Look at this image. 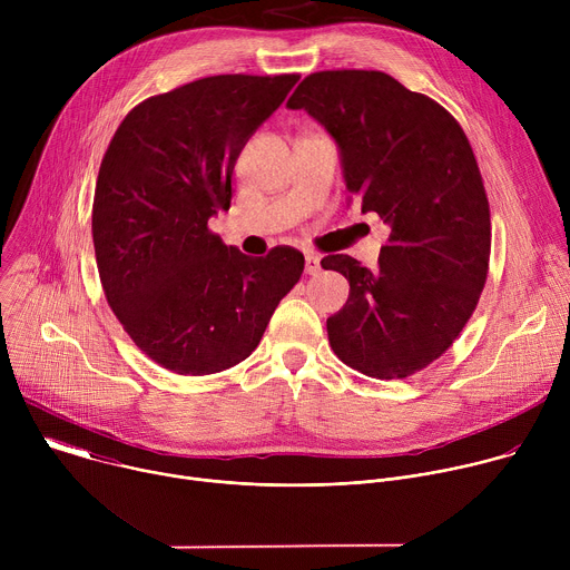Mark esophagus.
Wrapping results in <instances>:
<instances>
[{
    "label": "esophagus",
    "mask_w": 570,
    "mask_h": 570,
    "mask_svg": "<svg viewBox=\"0 0 570 570\" xmlns=\"http://www.w3.org/2000/svg\"><path fill=\"white\" fill-rule=\"evenodd\" d=\"M304 271H306V275H317L320 273V257L313 255V253H306Z\"/></svg>",
    "instance_id": "1"
}]
</instances>
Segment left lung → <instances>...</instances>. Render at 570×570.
Returning a JSON list of instances; mask_svg holds the SVG:
<instances>
[{"mask_svg": "<svg viewBox=\"0 0 570 570\" xmlns=\"http://www.w3.org/2000/svg\"><path fill=\"white\" fill-rule=\"evenodd\" d=\"M286 106L327 128L352 198L390 225L374 273L322 259L350 282L330 345L365 376H411L453 345L487 282L490 203L471 144L438 101L374 69L315 71Z\"/></svg>", "mask_w": 570, "mask_h": 570, "instance_id": "1", "label": "left lung"}]
</instances>
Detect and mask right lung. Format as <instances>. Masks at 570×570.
<instances>
[{"instance_id": "add662e5", "label": "right lung", "mask_w": 570, "mask_h": 570, "mask_svg": "<svg viewBox=\"0 0 570 570\" xmlns=\"http://www.w3.org/2000/svg\"><path fill=\"white\" fill-rule=\"evenodd\" d=\"M297 80L220 73L150 97L101 159L92 238L106 299L132 343L176 374L246 361L299 282V250L248 257L207 227L229 209L238 153Z\"/></svg>"}]
</instances>
